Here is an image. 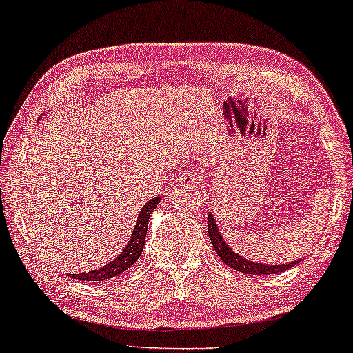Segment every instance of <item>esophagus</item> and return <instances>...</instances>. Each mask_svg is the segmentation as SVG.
<instances>
[{
  "label": "esophagus",
  "instance_id": "34e87169",
  "mask_svg": "<svg viewBox=\"0 0 353 353\" xmlns=\"http://www.w3.org/2000/svg\"><path fill=\"white\" fill-rule=\"evenodd\" d=\"M201 175L194 170H190L188 173H183L180 176V183L183 186H190V188H199L201 186Z\"/></svg>",
  "mask_w": 353,
  "mask_h": 353
}]
</instances>
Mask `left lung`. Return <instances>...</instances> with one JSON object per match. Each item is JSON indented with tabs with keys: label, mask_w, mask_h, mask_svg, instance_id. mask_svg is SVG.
<instances>
[{
	"label": "left lung",
	"mask_w": 353,
	"mask_h": 353,
	"mask_svg": "<svg viewBox=\"0 0 353 353\" xmlns=\"http://www.w3.org/2000/svg\"><path fill=\"white\" fill-rule=\"evenodd\" d=\"M207 231H209L212 245H214L215 252L219 254V257L223 260V262L228 265L230 268L236 270L239 273H245V274H274L279 272H284V270H289L301 262V260H296V262L291 263H259L254 262V260H248L244 259L243 255L236 254L233 249L226 244V241L221 236L219 225H216L215 216L212 215V212H209V219H207Z\"/></svg>",
	"instance_id": "8db88e82"
}]
</instances>
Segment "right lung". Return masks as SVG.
Wrapping results in <instances>:
<instances>
[{"label":"right lung","instance_id":"right-lung-1","mask_svg":"<svg viewBox=\"0 0 353 353\" xmlns=\"http://www.w3.org/2000/svg\"><path fill=\"white\" fill-rule=\"evenodd\" d=\"M159 202H161V197H152V199L144 202L137 216V225H134L133 233L130 236L125 249L117 255V257L110 260L109 263H105L104 267L91 270V272L74 273V274H69V276L75 279H81V281H108V279L119 276V274H122L125 270L132 267L143 252L144 241H146L149 215H151V212L154 209H156Z\"/></svg>","mask_w":353,"mask_h":353}]
</instances>
